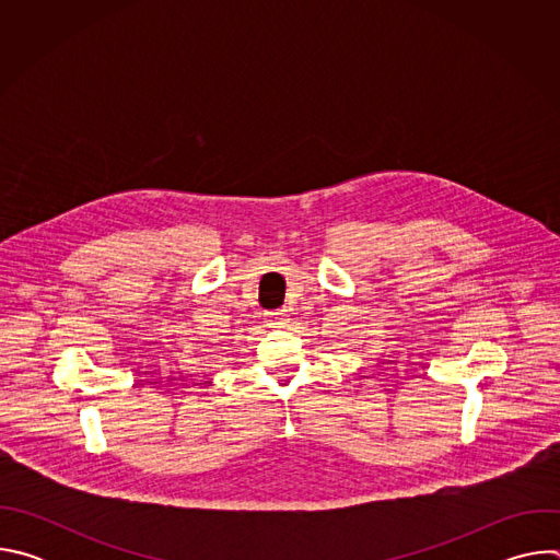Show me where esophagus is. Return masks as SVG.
<instances>
[{
    "label": "esophagus",
    "instance_id": "esophagus-1",
    "mask_svg": "<svg viewBox=\"0 0 560 560\" xmlns=\"http://www.w3.org/2000/svg\"><path fill=\"white\" fill-rule=\"evenodd\" d=\"M285 310H272V312H268V322H270V326H283V322H285Z\"/></svg>",
    "mask_w": 560,
    "mask_h": 560
}]
</instances>
